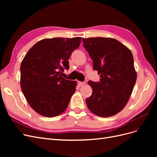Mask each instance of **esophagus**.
<instances>
[{
  "label": "esophagus",
  "instance_id": "1",
  "mask_svg": "<svg viewBox=\"0 0 157 157\" xmlns=\"http://www.w3.org/2000/svg\"><path fill=\"white\" fill-rule=\"evenodd\" d=\"M85 84V82H80V81H78V85L79 86H84V85Z\"/></svg>",
  "mask_w": 157,
  "mask_h": 157
}]
</instances>
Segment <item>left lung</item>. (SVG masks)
I'll use <instances>...</instances> for the list:
<instances>
[{
  "mask_svg": "<svg viewBox=\"0 0 157 157\" xmlns=\"http://www.w3.org/2000/svg\"><path fill=\"white\" fill-rule=\"evenodd\" d=\"M84 46L93 60L100 82L88 81L92 89L86 99L89 110L100 117L121 111L132 93L137 79L130 50L113 38H82Z\"/></svg>",
  "mask_w": 157,
  "mask_h": 157,
  "instance_id": "1",
  "label": "left lung"
}]
</instances>
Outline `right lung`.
I'll return each instance as SVG.
<instances>
[{"mask_svg": "<svg viewBox=\"0 0 157 157\" xmlns=\"http://www.w3.org/2000/svg\"><path fill=\"white\" fill-rule=\"evenodd\" d=\"M81 39H42L31 47L22 60V92L31 108L40 115L54 117L67 109L77 82L65 79L62 75L65 69H69L68 59Z\"/></svg>", "mask_w": 157, "mask_h": 157, "instance_id": "add662e5", "label": "right lung"}]
</instances>
